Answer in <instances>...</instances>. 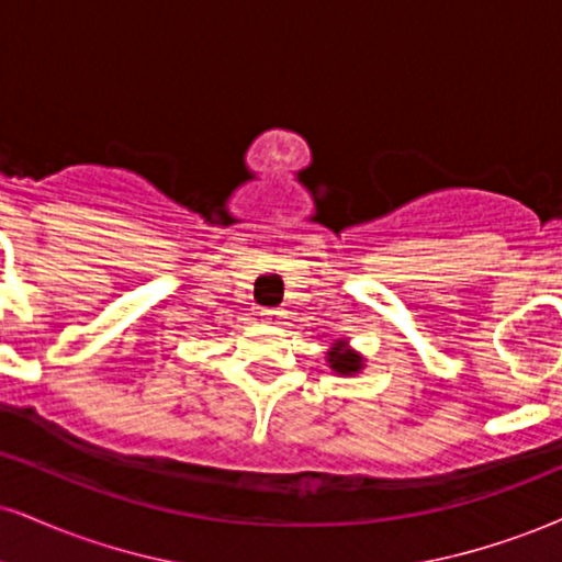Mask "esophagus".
<instances>
[{"instance_id": "1", "label": "esophagus", "mask_w": 562, "mask_h": 562, "mask_svg": "<svg viewBox=\"0 0 562 562\" xmlns=\"http://www.w3.org/2000/svg\"><path fill=\"white\" fill-rule=\"evenodd\" d=\"M259 314H261V322L267 324H282V319H285V311L280 308H261Z\"/></svg>"}]
</instances>
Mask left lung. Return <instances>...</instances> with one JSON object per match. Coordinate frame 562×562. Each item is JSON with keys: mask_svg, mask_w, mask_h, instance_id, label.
<instances>
[{"mask_svg": "<svg viewBox=\"0 0 562 562\" xmlns=\"http://www.w3.org/2000/svg\"><path fill=\"white\" fill-rule=\"evenodd\" d=\"M327 363L335 374L353 376V374H361V369L367 367V358L358 353V350L350 348V342L346 340V337H340V340H335L333 346H329Z\"/></svg>", "mask_w": 562, "mask_h": 562, "instance_id": "8db88e82", "label": "left lung"}]
</instances>
